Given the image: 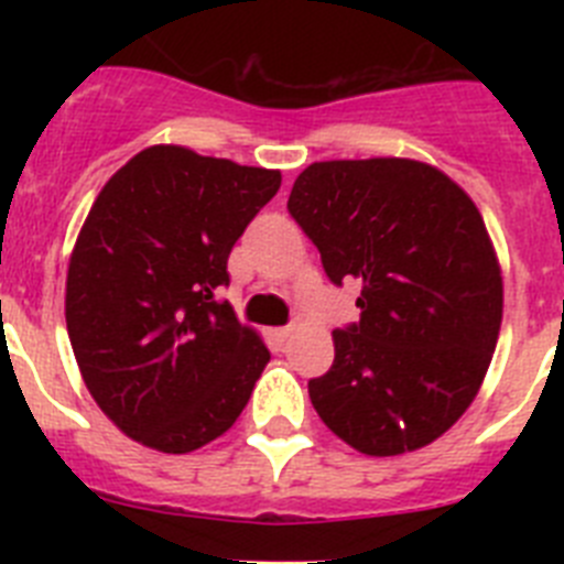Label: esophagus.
<instances>
[{"mask_svg": "<svg viewBox=\"0 0 564 564\" xmlns=\"http://www.w3.org/2000/svg\"><path fill=\"white\" fill-rule=\"evenodd\" d=\"M291 333H293V327H273L271 336L276 338V341H288V336H291Z\"/></svg>", "mask_w": 564, "mask_h": 564, "instance_id": "34e87169", "label": "esophagus"}]
</instances>
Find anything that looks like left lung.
<instances>
[{
    "instance_id": "obj_1",
    "label": "left lung",
    "mask_w": 564,
    "mask_h": 564,
    "mask_svg": "<svg viewBox=\"0 0 564 564\" xmlns=\"http://www.w3.org/2000/svg\"><path fill=\"white\" fill-rule=\"evenodd\" d=\"M288 212L330 282L361 285L356 325L307 381L333 435L370 457L430 446L475 401L497 347L502 276L480 212L452 177L410 158L322 161Z\"/></svg>"
}]
</instances>
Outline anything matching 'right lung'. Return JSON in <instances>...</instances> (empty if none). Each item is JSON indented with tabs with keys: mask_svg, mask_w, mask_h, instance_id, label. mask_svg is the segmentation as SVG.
Returning a JSON list of instances; mask_svg holds the SVG:
<instances>
[{
	"mask_svg": "<svg viewBox=\"0 0 564 564\" xmlns=\"http://www.w3.org/2000/svg\"><path fill=\"white\" fill-rule=\"evenodd\" d=\"M279 186L276 169L158 143L89 208L64 316L89 395L132 441L186 455L246 410L271 352L217 296L234 242Z\"/></svg>",
	"mask_w": 564,
	"mask_h": 564,
	"instance_id": "1",
	"label": "right lung"
}]
</instances>
